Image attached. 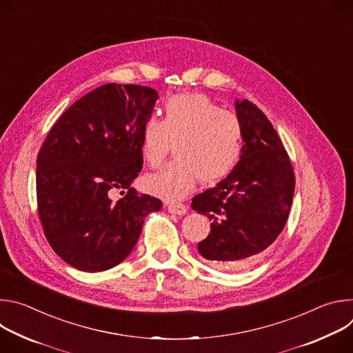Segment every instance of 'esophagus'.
I'll list each match as a JSON object with an SVG mask.
<instances>
[{
  "mask_svg": "<svg viewBox=\"0 0 353 353\" xmlns=\"http://www.w3.org/2000/svg\"><path fill=\"white\" fill-rule=\"evenodd\" d=\"M168 211L174 215H184L187 214V207L184 204H169Z\"/></svg>",
  "mask_w": 353,
  "mask_h": 353,
  "instance_id": "1",
  "label": "esophagus"
}]
</instances>
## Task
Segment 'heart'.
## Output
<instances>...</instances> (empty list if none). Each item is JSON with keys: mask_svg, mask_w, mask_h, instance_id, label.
<instances>
[{"mask_svg": "<svg viewBox=\"0 0 353 353\" xmlns=\"http://www.w3.org/2000/svg\"><path fill=\"white\" fill-rule=\"evenodd\" d=\"M174 143L176 162L145 179V188L161 198L177 201L196 181L214 184L237 165L244 145L241 120L222 110L204 94L185 93L166 100L163 119L149 117L141 130V154L148 166H163Z\"/></svg>", "mask_w": 353, "mask_h": 353, "instance_id": "b5f03b06", "label": "heart"}]
</instances>
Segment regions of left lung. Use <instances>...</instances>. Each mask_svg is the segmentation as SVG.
I'll return each instance as SVG.
<instances>
[{"label":"left lung","instance_id":"1","mask_svg":"<svg viewBox=\"0 0 353 353\" xmlns=\"http://www.w3.org/2000/svg\"><path fill=\"white\" fill-rule=\"evenodd\" d=\"M236 113L244 128L240 161L191 203L212 222L199 254L225 271L244 270L267 253L285 228L294 192L293 168L271 121L245 99L237 100Z\"/></svg>","mask_w":353,"mask_h":353}]
</instances>
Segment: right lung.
<instances>
[{
	"mask_svg": "<svg viewBox=\"0 0 353 353\" xmlns=\"http://www.w3.org/2000/svg\"><path fill=\"white\" fill-rule=\"evenodd\" d=\"M159 94L106 83L82 96L48 131L37 155L36 194L47 241L79 271H106L127 259L148 214L162 201L131 187L142 169L141 130ZM120 189L117 203L110 194Z\"/></svg>",
	"mask_w": 353,
	"mask_h": 353,
	"instance_id": "right-lung-1",
	"label": "right lung"
}]
</instances>
